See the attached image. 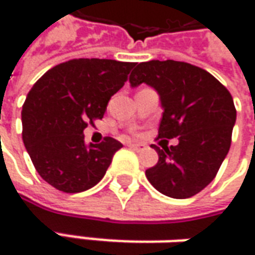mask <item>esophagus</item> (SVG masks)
<instances>
[{"instance_id": "obj_1", "label": "esophagus", "mask_w": 255, "mask_h": 255, "mask_svg": "<svg viewBox=\"0 0 255 255\" xmlns=\"http://www.w3.org/2000/svg\"><path fill=\"white\" fill-rule=\"evenodd\" d=\"M128 147H131L135 151H143L146 150V144L144 143H129L128 144Z\"/></svg>"}]
</instances>
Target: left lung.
I'll list each match as a JSON object with an SVG mask.
<instances>
[{
  "instance_id": "left-lung-1",
  "label": "left lung",
  "mask_w": 255,
  "mask_h": 255,
  "mask_svg": "<svg viewBox=\"0 0 255 255\" xmlns=\"http://www.w3.org/2000/svg\"><path fill=\"white\" fill-rule=\"evenodd\" d=\"M147 84L162 108L158 138H179L169 149L151 144L158 162L146 171L151 186L184 199L208 186L228 154L236 109L230 91L202 68L173 60L138 64L129 75L135 89Z\"/></svg>"
}]
</instances>
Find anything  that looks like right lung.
Masks as SVG:
<instances>
[{"label":"right lung","mask_w":255,"mask_h":255,"mask_svg":"<svg viewBox=\"0 0 255 255\" xmlns=\"http://www.w3.org/2000/svg\"><path fill=\"white\" fill-rule=\"evenodd\" d=\"M135 63L73 58L49 69L25 98L23 142L36 172L64 192L94 187L123 144L115 138L86 143L87 123L102 119Z\"/></svg>","instance_id":"add662e5"}]
</instances>
